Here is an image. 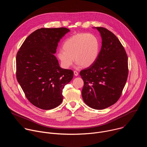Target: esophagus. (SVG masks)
Wrapping results in <instances>:
<instances>
[{"instance_id":"obj_1","label":"esophagus","mask_w":147,"mask_h":147,"mask_svg":"<svg viewBox=\"0 0 147 147\" xmlns=\"http://www.w3.org/2000/svg\"><path fill=\"white\" fill-rule=\"evenodd\" d=\"M74 74L75 76H77L78 75V73L77 71H74Z\"/></svg>"}]
</instances>
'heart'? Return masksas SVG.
Listing matches in <instances>:
<instances>
[{
	"label": "heart",
	"mask_w": 147,
	"mask_h": 147,
	"mask_svg": "<svg viewBox=\"0 0 147 147\" xmlns=\"http://www.w3.org/2000/svg\"><path fill=\"white\" fill-rule=\"evenodd\" d=\"M100 48V40L95 34H77L65 40L63 44V49L57 51V57L63 69H69L74 60L77 67H88L98 59Z\"/></svg>",
	"instance_id": "heart-1"
}]
</instances>
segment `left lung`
I'll return each instance as SVG.
<instances>
[{
	"instance_id": "left-lung-1",
	"label": "left lung",
	"mask_w": 147,
	"mask_h": 147,
	"mask_svg": "<svg viewBox=\"0 0 147 147\" xmlns=\"http://www.w3.org/2000/svg\"><path fill=\"white\" fill-rule=\"evenodd\" d=\"M99 32L102 47L98 59L81 70L83 100L90 108L101 110L115 104L120 97L128 76V57L119 39L103 27Z\"/></svg>"
}]
</instances>
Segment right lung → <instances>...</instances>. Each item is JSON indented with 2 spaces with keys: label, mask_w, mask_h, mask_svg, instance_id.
I'll return each mask as SVG.
<instances>
[{
  "label": "right lung",
  "mask_w": 147,
  "mask_h": 147,
  "mask_svg": "<svg viewBox=\"0 0 147 147\" xmlns=\"http://www.w3.org/2000/svg\"><path fill=\"white\" fill-rule=\"evenodd\" d=\"M69 31L64 27L38 29L17 52V80L28 100L41 109L58 107L63 89L73 77V71L61 69L54 55L60 40Z\"/></svg>",
  "instance_id": "1"
}]
</instances>
